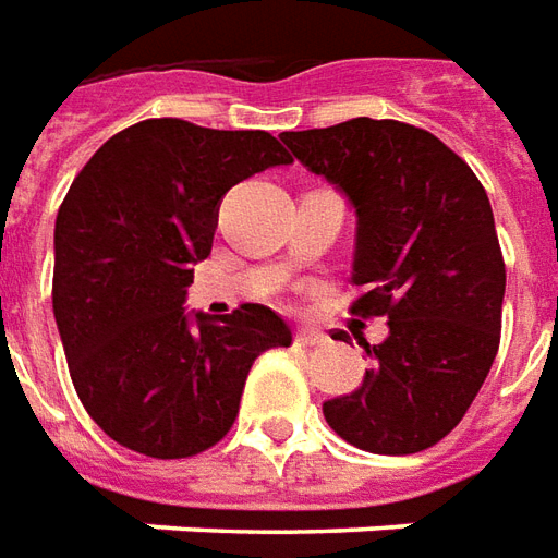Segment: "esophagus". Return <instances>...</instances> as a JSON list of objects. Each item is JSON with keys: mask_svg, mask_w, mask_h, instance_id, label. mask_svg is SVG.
Returning a JSON list of instances; mask_svg holds the SVG:
<instances>
[{"mask_svg": "<svg viewBox=\"0 0 558 558\" xmlns=\"http://www.w3.org/2000/svg\"><path fill=\"white\" fill-rule=\"evenodd\" d=\"M298 345H303V349H315V345H322L324 342V333H318V330H298Z\"/></svg>", "mask_w": 558, "mask_h": 558, "instance_id": "esophagus-1", "label": "esophagus"}]
</instances>
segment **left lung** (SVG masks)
Here are the masks:
<instances>
[{
    "label": "left lung",
    "mask_w": 558,
    "mask_h": 558,
    "mask_svg": "<svg viewBox=\"0 0 558 558\" xmlns=\"http://www.w3.org/2000/svg\"><path fill=\"white\" fill-rule=\"evenodd\" d=\"M279 137L351 201V282L363 288L351 312L385 315L390 330L381 345L361 339L373 369L354 393L327 399L324 417L369 453L433 448L499 351L505 260L487 192L450 146L409 122L357 117Z\"/></svg>",
    "instance_id": "left-lung-1"
}]
</instances>
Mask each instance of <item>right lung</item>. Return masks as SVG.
I'll list each match as a JSON object with an SVG mask.
<instances>
[{"instance_id":"right-lung-1","label":"right lung","mask_w":558,"mask_h":558,"mask_svg":"<svg viewBox=\"0 0 558 558\" xmlns=\"http://www.w3.org/2000/svg\"><path fill=\"white\" fill-rule=\"evenodd\" d=\"M291 161L267 132L168 117L113 134L74 177L53 231V315L83 409L122 448L156 460L213 448L255 357L291 345L260 303L225 318L183 306L225 192Z\"/></svg>"}]
</instances>
